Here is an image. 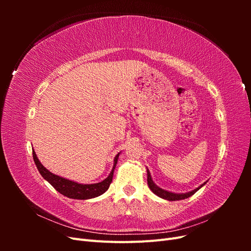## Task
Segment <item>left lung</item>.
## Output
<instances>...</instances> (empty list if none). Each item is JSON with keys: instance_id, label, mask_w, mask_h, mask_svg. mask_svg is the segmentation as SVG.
I'll list each match as a JSON object with an SVG mask.
<instances>
[{"instance_id": "8db88e82", "label": "left lung", "mask_w": 251, "mask_h": 251, "mask_svg": "<svg viewBox=\"0 0 251 251\" xmlns=\"http://www.w3.org/2000/svg\"><path fill=\"white\" fill-rule=\"evenodd\" d=\"M147 175H148V184H149V187L151 192H153L155 195H157L158 197H160V198L162 199H165V200H169V201H178V200H183V199H186V198H189V197L193 196L196 192H198L199 189L205 185V183L206 182H204L203 184H201L199 187H197L196 189H194V191L192 192H188V193H183V194H176V193H172V192H169V191H165V189L159 187L158 185L155 184V182L153 181V179H151V176L150 174V171L147 169Z\"/></svg>"}]
</instances>
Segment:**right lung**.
<instances>
[{
    "label": "right lung",
    "instance_id": "1",
    "mask_svg": "<svg viewBox=\"0 0 251 251\" xmlns=\"http://www.w3.org/2000/svg\"><path fill=\"white\" fill-rule=\"evenodd\" d=\"M32 154H33L34 163L36 165L37 170H39L40 174L42 175V177L45 180H47L58 193L68 197V198H70V199L88 200V199H92V198H95V197L100 196L104 192L108 191V188H109L111 182H112V179H113L114 170H115V166L117 164L118 157H119L120 153H118L115 156V158H114L113 169H112L109 176L104 180H102L101 182H98V183H93V184H81V183H78V182L71 181L69 179L59 177V176H57V175H54L45 168V166L39 160V158H37L34 150H32Z\"/></svg>",
    "mask_w": 251,
    "mask_h": 251
}]
</instances>
